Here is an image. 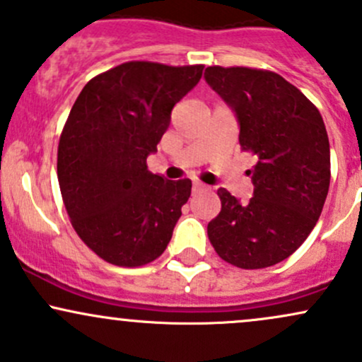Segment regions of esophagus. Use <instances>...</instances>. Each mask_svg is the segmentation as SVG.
<instances>
[{
  "label": "esophagus",
  "instance_id": "1",
  "mask_svg": "<svg viewBox=\"0 0 362 362\" xmlns=\"http://www.w3.org/2000/svg\"><path fill=\"white\" fill-rule=\"evenodd\" d=\"M202 190H207V185L201 184V182H194V184H192V192L197 194V192H202Z\"/></svg>",
  "mask_w": 362,
  "mask_h": 362
}]
</instances>
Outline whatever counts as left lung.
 <instances>
[{"instance_id": "obj_1", "label": "left lung", "mask_w": 362, "mask_h": 362, "mask_svg": "<svg viewBox=\"0 0 362 362\" xmlns=\"http://www.w3.org/2000/svg\"><path fill=\"white\" fill-rule=\"evenodd\" d=\"M206 83L235 112L240 146L255 156L253 195L242 202L219 189L221 213L207 235L223 260L271 267L308 238L330 185V144L317 107L272 71L209 66Z\"/></svg>"}]
</instances>
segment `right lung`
Returning a JSON list of instances; mask_svg holds the SVG:
<instances>
[{"label":"right lung","instance_id":"obj_1","mask_svg":"<svg viewBox=\"0 0 362 362\" xmlns=\"http://www.w3.org/2000/svg\"><path fill=\"white\" fill-rule=\"evenodd\" d=\"M202 69L124 62L86 83L69 112L57 149L62 201L80 238L110 264L144 265L172 240L192 182L155 175L146 158Z\"/></svg>","mask_w":362,"mask_h":362}]
</instances>
